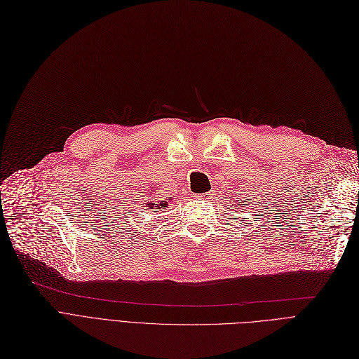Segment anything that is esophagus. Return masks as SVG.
I'll return each mask as SVG.
<instances>
[{
    "label": "esophagus",
    "mask_w": 359,
    "mask_h": 359,
    "mask_svg": "<svg viewBox=\"0 0 359 359\" xmlns=\"http://www.w3.org/2000/svg\"><path fill=\"white\" fill-rule=\"evenodd\" d=\"M195 198H196L198 201H208V199H210V192L202 194V195H196Z\"/></svg>",
    "instance_id": "1"
}]
</instances>
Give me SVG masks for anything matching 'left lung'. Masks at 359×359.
<instances>
[{
    "instance_id": "8db88e82",
    "label": "left lung",
    "mask_w": 359,
    "mask_h": 359,
    "mask_svg": "<svg viewBox=\"0 0 359 359\" xmlns=\"http://www.w3.org/2000/svg\"><path fill=\"white\" fill-rule=\"evenodd\" d=\"M236 202H238V204H235V205H233V207H236V208H242V207H248L249 204H248V201L243 198L242 201H239V198L236 199Z\"/></svg>"
}]
</instances>
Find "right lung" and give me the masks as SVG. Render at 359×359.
<instances>
[{"label": "right lung", "mask_w": 359, "mask_h": 359, "mask_svg": "<svg viewBox=\"0 0 359 359\" xmlns=\"http://www.w3.org/2000/svg\"><path fill=\"white\" fill-rule=\"evenodd\" d=\"M154 191L155 189H149L148 191V194L149 195H152L154 194ZM171 199V198H170ZM144 204L148 207V210H161V208H165L167 205H168V202L165 201V199H155V196H151L149 199H145V202H144Z\"/></svg>", "instance_id": "right-lung-1"}]
</instances>
